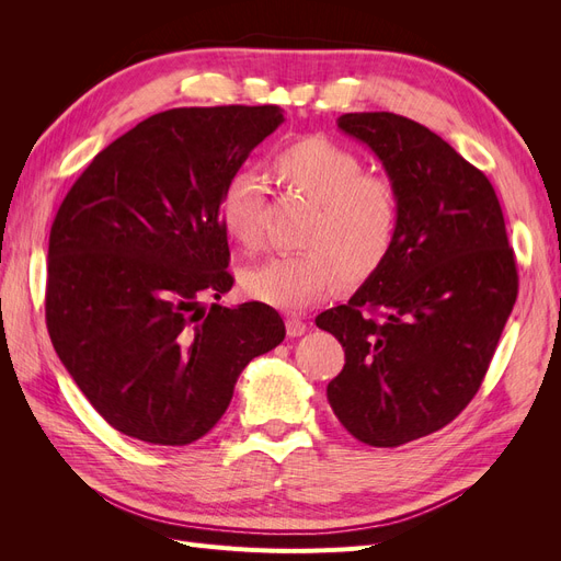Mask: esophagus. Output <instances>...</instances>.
I'll list each match as a JSON object with an SVG mask.
<instances>
[{"mask_svg":"<svg viewBox=\"0 0 561 561\" xmlns=\"http://www.w3.org/2000/svg\"><path fill=\"white\" fill-rule=\"evenodd\" d=\"M285 328H287V334L290 336H301L304 332H307V322H304L301 318H287L285 320Z\"/></svg>","mask_w":561,"mask_h":561,"instance_id":"obj_1","label":"esophagus"}]
</instances>
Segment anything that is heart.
<instances>
[{"label": "heart", "mask_w": 561, "mask_h": 561, "mask_svg": "<svg viewBox=\"0 0 561 561\" xmlns=\"http://www.w3.org/2000/svg\"><path fill=\"white\" fill-rule=\"evenodd\" d=\"M276 180L309 198L313 213L301 233L307 250L278 254L245 274V290L268 307L297 311L334 285L339 271L360 280L383 264L398 231L393 184L365 175L363 161L328 138L309 135L280 147L271 159ZM262 186L248 173L233 175L219 194V219L231 239L260 243Z\"/></svg>", "instance_id": "b5f03b06"}]
</instances>
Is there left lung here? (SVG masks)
<instances>
[{
  "instance_id": "1",
  "label": "left lung",
  "mask_w": 561,
  "mask_h": 561,
  "mask_svg": "<svg viewBox=\"0 0 561 561\" xmlns=\"http://www.w3.org/2000/svg\"><path fill=\"white\" fill-rule=\"evenodd\" d=\"M398 196L383 264L316 325L346 365L328 383L342 426L371 447L445 428L478 393L517 299V266L494 186L439 135L393 112L342 114Z\"/></svg>"
}]
</instances>
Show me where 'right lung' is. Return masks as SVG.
<instances>
[{"instance_id":"right-lung-1","label":"right lung","mask_w":561,"mask_h":561,"mask_svg":"<svg viewBox=\"0 0 561 561\" xmlns=\"http://www.w3.org/2000/svg\"><path fill=\"white\" fill-rule=\"evenodd\" d=\"M276 105L178 107L116 138L60 203L48 236L46 325L112 428L182 447L222 419L245 365L285 339L231 290L222 186L280 124Z\"/></svg>"}]
</instances>
